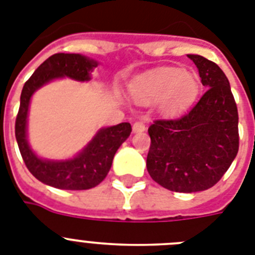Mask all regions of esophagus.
I'll return each mask as SVG.
<instances>
[{
	"instance_id": "obj_1",
	"label": "esophagus",
	"mask_w": 255,
	"mask_h": 255,
	"mask_svg": "<svg viewBox=\"0 0 255 255\" xmlns=\"http://www.w3.org/2000/svg\"><path fill=\"white\" fill-rule=\"evenodd\" d=\"M132 129H133L134 133H138V132H144L145 129H146V127H145V124L142 123V122H136V123L133 124Z\"/></svg>"
}]
</instances>
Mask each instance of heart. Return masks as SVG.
I'll return each mask as SVG.
<instances>
[{
	"instance_id": "b5f03b06",
	"label": "heart",
	"mask_w": 255,
	"mask_h": 255,
	"mask_svg": "<svg viewBox=\"0 0 255 255\" xmlns=\"http://www.w3.org/2000/svg\"><path fill=\"white\" fill-rule=\"evenodd\" d=\"M200 89V81L192 72L176 67H162L138 76L131 85V95L141 105L157 102L164 117H176L187 110Z\"/></svg>"
}]
</instances>
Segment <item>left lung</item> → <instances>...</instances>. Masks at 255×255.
I'll use <instances>...</instances> for the list:
<instances>
[{"label": "left lung", "instance_id": "left-lung-1", "mask_svg": "<svg viewBox=\"0 0 255 255\" xmlns=\"http://www.w3.org/2000/svg\"><path fill=\"white\" fill-rule=\"evenodd\" d=\"M207 91L179 119L155 121L146 168L155 183L172 192L194 193L214 187L239 151V114L230 81L219 66L188 54Z\"/></svg>", "mask_w": 255, "mask_h": 255}]
</instances>
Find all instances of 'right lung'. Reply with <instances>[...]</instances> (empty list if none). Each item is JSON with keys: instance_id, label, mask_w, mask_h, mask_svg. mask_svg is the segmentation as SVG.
I'll use <instances>...</instances> for the list:
<instances>
[{"instance_id": "obj_1", "label": "right lung", "mask_w": 255, "mask_h": 255, "mask_svg": "<svg viewBox=\"0 0 255 255\" xmlns=\"http://www.w3.org/2000/svg\"><path fill=\"white\" fill-rule=\"evenodd\" d=\"M97 66V61L85 55L58 53L38 66L23 87L20 106L15 121V137L29 172L46 185L66 190L95 188L106 177L115 153L131 134L129 123L100 128L93 138L75 157L68 159H44L29 146L27 123L33 93L55 79L70 78L76 81H89L93 68Z\"/></svg>"}]
</instances>
